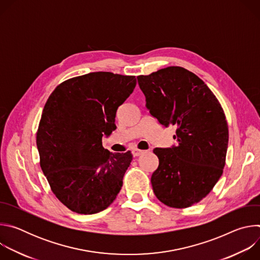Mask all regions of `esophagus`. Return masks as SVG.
Listing matches in <instances>:
<instances>
[{"label": "esophagus", "instance_id": "34e87169", "mask_svg": "<svg viewBox=\"0 0 260 260\" xmlns=\"http://www.w3.org/2000/svg\"><path fill=\"white\" fill-rule=\"evenodd\" d=\"M143 152H144L143 150H140V149H138V148H135V149H133V151H132L134 156H140Z\"/></svg>", "mask_w": 260, "mask_h": 260}]
</instances>
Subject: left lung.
<instances>
[{
  "label": "left lung",
  "mask_w": 260,
  "mask_h": 260,
  "mask_svg": "<svg viewBox=\"0 0 260 260\" xmlns=\"http://www.w3.org/2000/svg\"><path fill=\"white\" fill-rule=\"evenodd\" d=\"M138 83L146 107L160 124L177 126V145L155 148L159 159L151 176L156 198L171 208H187L213 189L223 172L229 126L220 103L192 72L168 67Z\"/></svg>",
  "instance_id": "1"
}]
</instances>
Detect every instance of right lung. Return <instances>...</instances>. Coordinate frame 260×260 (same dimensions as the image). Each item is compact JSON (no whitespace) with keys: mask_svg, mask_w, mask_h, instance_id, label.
I'll list each match as a JSON object with an SVG mask.
<instances>
[{"mask_svg":"<svg viewBox=\"0 0 260 260\" xmlns=\"http://www.w3.org/2000/svg\"><path fill=\"white\" fill-rule=\"evenodd\" d=\"M136 84L135 76L93 72L62 82L48 98L37 133L40 166L71 211L99 213L119 193L133 155L110 152L102 138L116 128L117 109Z\"/></svg>","mask_w":260,"mask_h":260,"instance_id":"add662e5","label":"right lung"}]
</instances>
